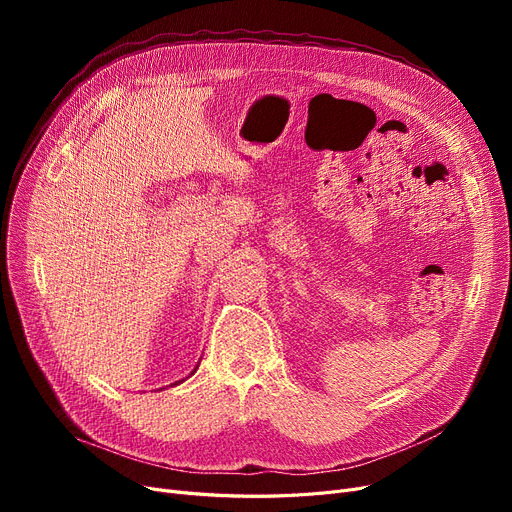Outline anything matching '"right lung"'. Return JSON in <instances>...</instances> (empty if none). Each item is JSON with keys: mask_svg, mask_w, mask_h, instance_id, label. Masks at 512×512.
<instances>
[{"mask_svg": "<svg viewBox=\"0 0 512 512\" xmlns=\"http://www.w3.org/2000/svg\"><path fill=\"white\" fill-rule=\"evenodd\" d=\"M197 367H199V365H197ZM197 367H195V369H193V371H191V375H193V373H195V371H197ZM182 382H184V380H180V382H176V384H182ZM176 384H172V386H176Z\"/></svg>", "mask_w": 512, "mask_h": 512, "instance_id": "add662e5", "label": "right lung"}]
</instances>
